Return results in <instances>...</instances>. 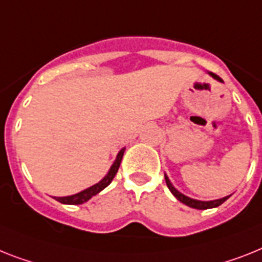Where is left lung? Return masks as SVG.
<instances>
[{
  "instance_id": "left-lung-1",
  "label": "left lung",
  "mask_w": 262,
  "mask_h": 262,
  "mask_svg": "<svg viewBox=\"0 0 262 262\" xmlns=\"http://www.w3.org/2000/svg\"><path fill=\"white\" fill-rule=\"evenodd\" d=\"M210 76L214 77L215 80H218V81H221L222 83V79L220 76H217L215 73H211L210 72ZM165 179H166V185H167L168 190L171 191L172 195L177 198L178 201H181L182 204L187 205V206L193 207V209H198V210H206V209H211V207H217L220 206V205H222L225 202V201L228 200L229 196H224V198H221V200H214V201H198V200H193V198H190V196H186L185 194L179 193L178 190L175 189L174 186L171 185V182H170V179L167 178V175H165Z\"/></svg>"
}]
</instances>
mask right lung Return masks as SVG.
Here are the masks:
<instances>
[{"mask_svg": "<svg viewBox=\"0 0 262 262\" xmlns=\"http://www.w3.org/2000/svg\"><path fill=\"white\" fill-rule=\"evenodd\" d=\"M124 150H126V148H122V150L119 151L118 155H116L115 162H114V165L111 166V168H110L108 174L105 175L104 178L101 179L100 182L96 183V185H94V186H91V187L83 190V191H80V193L73 194V195L53 196V198H55L56 201H58V202H61V204H66V205H81V204H84V202H87L88 200H91L92 196L100 193L101 190H104L105 187H107V186L112 182V179H114V177H115L116 172H118V170H119V166H120V162H122Z\"/></svg>", "mask_w": 262, "mask_h": 262, "instance_id": "1", "label": "right lung"}]
</instances>
